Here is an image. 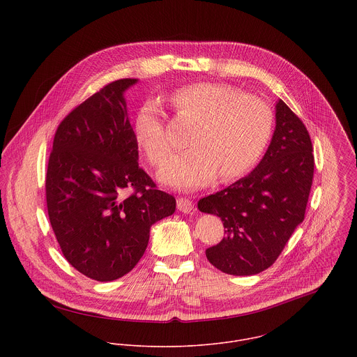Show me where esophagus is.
I'll list each match as a JSON object with an SVG mask.
<instances>
[{"label": "esophagus", "mask_w": 357, "mask_h": 357, "mask_svg": "<svg viewBox=\"0 0 357 357\" xmlns=\"http://www.w3.org/2000/svg\"><path fill=\"white\" fill-rule=\"evenodd\" d=\"M177 208L183 213H191L194 210V204L187 198H178L177 199Z\"/></svg>", "instance_id": "1"}]
</instances>
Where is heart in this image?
<instances>
[{"instance_id":"obj_1","label":"heart","mask_w":357,"mask_h":357,"mask_svg":"<svg viewBox=\"0 0 357 357\" xmlns=\"http://www.w3.org/2000/svg\"><path fill=\"white\" fill-rule=\"evenodd\" d=\"M181 119L195 122L188 136L191 150L173 155L159 180L180 190L208 185L220 173L224 181L249 172L264 153L273 128L266 102L225 84L183 86L169 98ZM133 135L153 166H160L172 146L158 104L144 102L136 112Z\"/></svg>"}]
</instances>
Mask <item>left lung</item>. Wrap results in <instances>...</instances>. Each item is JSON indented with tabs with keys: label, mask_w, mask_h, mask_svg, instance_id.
I'll use <instances>...</instances> for the list:
<instances>
[{
	"label": "left lung",
	"mask_w": 357,
	"mask_h": 357,
	"mask_svg": "<svg viewBox=\"0 0 357 357\" xmlns=\"http://www.w3.org/2000/svg\"><path fill=\"white\" fill-rule=\"evenodd\" d=\"M275 109V132L255 170L198 202L202 213L224 224L225 238L206 257L228 275L269 268L305 217L314 167L310 137L286 102H276Z\"/></svg>",
	"instance_id": "8db88e82"
}]
</instances>
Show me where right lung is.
<instances>
[{
  "label": "right lung",
  "instance_id": "1",
  "mask_svg": "<svg viewBox=\"0 0 357 357\" xmlns=\"http://www.w3.org/2000/svg\"><path fill=\"white\" fill-rule=\"evenodd\" d=\"M135 84L114 81L74 108L56 130L48 162V215L61 253L98 282L130 272L151 227L176 210L174 197L156 190L137 162L123 96Z\"/></svg>",
  "mask_w": 357,
  "mask_h": 357
}]
</instances>
